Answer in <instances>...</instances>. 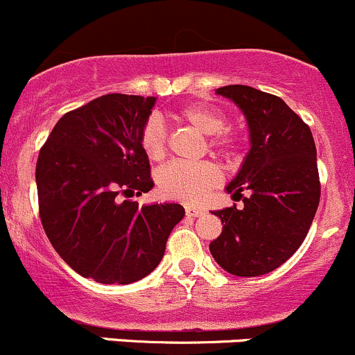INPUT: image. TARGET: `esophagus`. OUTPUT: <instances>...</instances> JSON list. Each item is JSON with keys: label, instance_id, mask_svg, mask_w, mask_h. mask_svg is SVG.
Wrapping results in <instances>:
<instances>
[{"label": "esophagus", "instance_id": "1", "mask_svg": "<svg viewBox=\"0 0 355 355\" xmlns=\"http://www.w3.org/2000/svg\"><path fill=\"white\" fill-rule=\"evenodd\" d=\"M184 210H186V215H188V217H200V215L205 214V208L193 207V205H188Z\"/></svg>", "mask_w": 355, "mask_h": 355}]
</instances>
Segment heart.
Here are the masks:
<instances>
[{
    "mask_svg": "<svg viewBox=\"0 0 355 355\" xmlns=\"http://www.w3.org/2000/svg\"><path fill=\"white\" fill-rule=\"evenodd\" d=\"M181 121L191 124L200 133L210 135L208 145L220 152H232L236 147V138L225 131L227 121L225 116L217 109L203 104H193L181 109L178 114ZM140 147L147 159L159 162L166 157L167 130L164 123L150 118L140 133ZM222 173L217 164L210 160L196 164L171 162L157 174V189L160 196L178 200L184 203H198L207 196L210 189L220 184Z\"/></svg>",
    "mask_w": 355,
    "mask_h": 355,
    "instance_id": "heart-1",
    "label": "heart"
}]
</instances>
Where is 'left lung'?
Returning a JSON list of instances; mask_svg holds the SVG:
<instances>
[{"label": "left lung", "mask_w": 355, "mask_h": 355, "mask_svg": "<svg viewBox=\"0 0 355 355\" xmlns=\"http://www.w3.org/2000/svg\"><path fill=\"white\" fill-rule=\"evenodd\" d=\"M215 92L244 112L251 148L225 188L244 208L214 211L224 227L210 253L232 275H265L297 251L313 224L321 195L316 145L308 124L280 97L248 85Z\"/></svg>", "instance_id": "obj_1"}]
</instances>
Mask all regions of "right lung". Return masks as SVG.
Segmentation results:
<instances>
[{
  "label": "right lung",
  "instance_id": "obj_1",
  "mask_svg": "<svg viewBox=\"0 0 355 355\" xmlns=\"http://www.w3.org/2000/svg\"><path fill=\"white\" fill-rule=\"evenodd\" d=\"M155 97L107 94L67 112L35 166L39 215L51 244L85 279L131 284L157 268L184 217L178 203L138 208L153 188L141 128Z\"/></svg>",
  "mask_w": 355,
  "mask_h": 355
}]
</instances>
